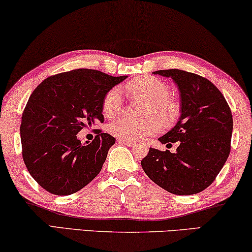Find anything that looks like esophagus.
<instances>
[{
    "instance_id": "esophagus-1",
    "label": "esophagus",
    "mask_w": 252,
    "mask_h": 252,
    "mask_svg": "<svg viewBox=\"0 0 252 252\" xmlns=\"http://www.w3.org/2000/svg\"><path fill=\"white\" fill-rule=\"evenodd\" d=\"M118 141L120 142V144H125L126 146H129V147H132V146H134V144H136V142L132 140H126V139H119Z\"/></svg>"
}]
</instances>
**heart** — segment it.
Returning a JSON list of instances; mask_svg holds the SVG:
<instances>
[{"label": "heart", "instance_id": "heart-1", "mask_svg": "<svg viewBox=\"0 0 252 252\" xmlns=\"http://www.w3.org/2000/svg\"><path fill=\"white\" fill-rule=\"evenodd\" d=\"M126 92L134 96L146 98L144 119L123 116L111 123L108 131L112 136L126 140L152 136L158 132L160 121L171 125L179 115V105L170 96L171 89L158 78L144 76L131 80L126 85ZM123 94L120 87H113L105 94L102 112L107 119H114L122 112Z\"/></svg>", "mask_w": 252, "mask_h": 252}]
</instances>
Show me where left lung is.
<instances>
[{
    "instance_id": "left-lung-1",
    "label": "left lung",
    "mask_w": 252,
    "mask_h": 252,
    "mask_svg": "<svg viewBox=\"0 0 252 252\" xmlns=\"http://www.w3.org/2000/svg\"><path fill=\"white\" fill-rule=\"evenodd\" d=\"M180 90L181 116L162 144L179 141L176 153L149 148L141 160L148 178L168 192L189 196L215 181L231 152L233 118L226 99L208 79L183 70H158Z\"/></svg>"
}]
</instances>
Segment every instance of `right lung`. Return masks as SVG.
Listing matches in <instances>:
<instances>
[{
    "mask_svg": "<svg viewBox=\"0 0 252 252\" xmlns=\"http://www.w3.org/2000/svg\"><path fill=\"white\" fill-rule=\"evenodd\" d=\"M126 78L76 69L46 78L33 90L21 118L22 158L43 189L67 196L99 173L115 138L98 129L82 145L77 133L104 122L105 94Z\"/></svg>",
    "mask_w": 252,
    "mask_h": 252,
    "instance_id": "add662e5",
    "label": "right lung"
}]
</instances>
